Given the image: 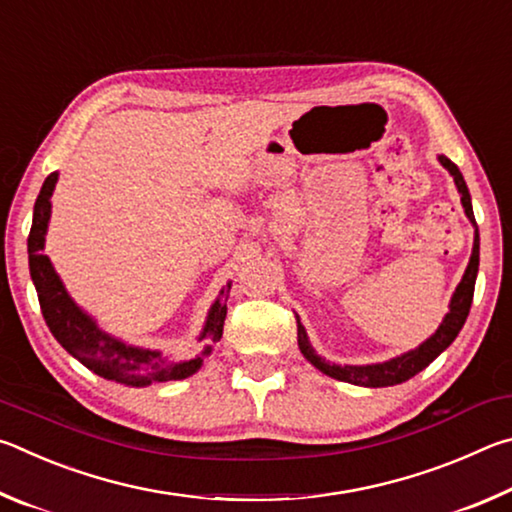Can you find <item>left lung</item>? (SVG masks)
<instances>
[{"instance_id":"1","label":"left lung","mask_w":512,"mask_h":512,"mask_svg":"<svg viewBox=\"0 0 512 512\" xmlns=\"http://www.w3.org/2000/svg\"><path fill=\"white\" fill-rule=\"evenodd\" d=\"M438 162L443 164V167L449 171V176L454 178V185L458 189V194H461V205L465 210V216L474 225V244H472L470 262H467L461 282H458L454 296L449 300V311L445 314L443 323H440L436 332H433L427 341H422L418 348H413L404 354H397L393 359L381 361V363H363V366H354V363H343L341 366V363H334V361H327L325 357H320L309 341L305 325L300 323V316L296 314L298 348L302 352V357H305L311 366L323 372V375L339 381H348V384H354V386H366V388H384V386L402 384V381L415 377L420 370L427 368L440 352H445L449 345L454 343L458 332H461V327L465 325V318L470 314V307H472L476 273H479V228H476L470 189L465 185L463 173L458 171L456 164L449 160L447 155H438Z\"/></svg>"}]
</instances>
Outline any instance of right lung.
Returning a JSON list of instances; mask_svg holds the SVG:
<instances>
[{
	"label": "right lung",
	"mask_w": 512,
	"mask_h": 512,
	"mask_svg": "<svg viewBox=\"0 0 512 512\" xmlns=\"http://www.w3.org/2000/svg\"><path fill=\"white\" fill-rule=\"evenodd\" d=\"M56 183L58 171L49 173L45 183H42L36 205H33V223L29 232L31 280L36 284L42 316H45L54 339L74 359H79L85 368H90L94 375L117 381V384L151 386L192 377L194 372L201 370L205 357H210L216 341L221 339L223 320L225 314H228L225 302H228L232 282L225 284L212 302V307L207 309L201 334L196 336L205 348L194 359H169L164 357L162 350L131 345L108 334L88 311L76 305L74 298L67 293L63 280H60V275L56 273L54 264H51V259L42 253L51 219V194H54Z\"/></svg>",
	"instance_id": "obj_1"
}]
</instances>
